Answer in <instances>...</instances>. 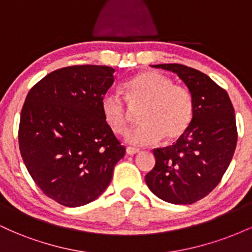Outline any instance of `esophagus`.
Wrapping results in <instances>:
<instances>
[{
    "label": "esophagus",
    "mask_w": 252,
    "mask_h": 252,
    "mask_svg": "<svg viewBox=\"0 0 252 252\" xmlns=\"http://www.w3.org/2000/svg\"><path fill=\"white\" fill-rule=\"evenodd\" d=\"M137 153H140V150L138 149L132 148V147H126V154L128 155H134V154H137Z\"/></svg>",
    "instance_id": "34e87169"
}]
</instances>
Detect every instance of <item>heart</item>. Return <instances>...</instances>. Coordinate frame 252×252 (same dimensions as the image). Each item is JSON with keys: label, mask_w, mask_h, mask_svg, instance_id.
I'll use <instances>...</instances> for the list:
<instances>
[{"label": "heart", "mask_w": 252, "mask_h": 252, "mask_svg": "<svg viewBox=\"0 0 252 252\" xmlns=\"http://www.w3.org/2000/svg\"><path fill=\"white\" fill-rule=\"evenodd\" d=\"M123 88L130 106H142L140 111L142 123L128 132L129 143L149 146L162 137L170 142L180 138L189 128L195 103L187 88L174 85L170 78L156 71L136 74L124 82ZM126 102L114 91H106L100 98L104 121L116 134H124L128 128L130 109Z\"/></svg>", "instance_id": "b5f03b06"}]
</instances>
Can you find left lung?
Returning <instances> with one entry per match:
<instances>
[{
	"instance_id": "left-lung-1",
	"label": "left lung",
	"mask_w": 252,
	"mask_h": 252,
	"mask_svg": "<svg viewBox=\"0 0 252 252\" xmlns=\"http://www.w3.org/2000/svg\"><path fill=\"white\" fill-rule=\"evenodd\" d=\"M153 67L178 74L195 109L189 128L173 146L153 150L155 167L146 175L147 186L164 201L190 205L216 189L232 160L238 137L235 109L227 92L202 72L180 63Z\"/></svg>"
}]
</instances>
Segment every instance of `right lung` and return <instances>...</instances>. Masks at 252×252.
Here are the masks:
<instances>
[{"label": "right lung", "instance_id": "add662e5", "mask_svg": "<svg viewBox=\"0 0 252 252\" xmlns=\"http://www.w3.org/2000/svg\"><path fill=\"white\" fill-rule=\"evenodd\" d=\"M114 72L100 65L63 67L26 97L19 126L22 160L43 194L63 206L97 199L126 154L100 110Z\"/></svg>", "mask_w": 252, "mask_h": 252}]
</instances>
